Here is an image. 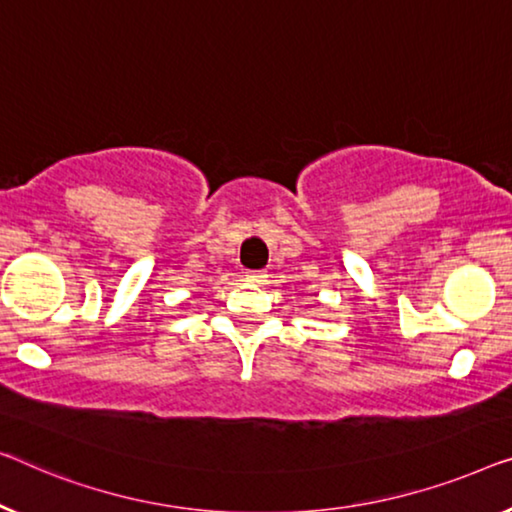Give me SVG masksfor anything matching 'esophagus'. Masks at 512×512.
<instances>
[{
	"instance_id": "34e87169",
	"label": "esophagus",
	"mask_w": 512,
	"mask_h": 512,
	"mask_svg": "<svg viewBox=\"0 0 512 512\" xmlns=\"http://www.w3.org/2000/svg\"><path fill=\"white\" fill-rule=\"evenodd\" d=\"M246 280L253 282V285H264L266 273L264 271H246Z\"/></svg>"
}]
</instances>
